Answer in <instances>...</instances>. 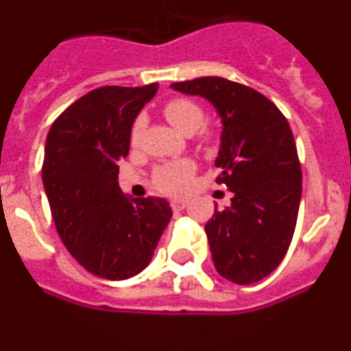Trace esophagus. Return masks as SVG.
Instances as JSON below:
<instances>
[{
    "label": "esophagus",
    "instance_id": "1",
    "mask_svg": "<svg viewBox=\"0 0 351 351\" xmlns=\"http://www.w3.org/2000/svg\"><path fill=\"white\" fill-rule=\"evenodd\" d=\"M188 200H184V198H173L172 202H170V206H172L173 210H182L186 206H188Z\"/></svg>",
    "mask_w": 351,
    "mask_h": 351
}]
</instances>
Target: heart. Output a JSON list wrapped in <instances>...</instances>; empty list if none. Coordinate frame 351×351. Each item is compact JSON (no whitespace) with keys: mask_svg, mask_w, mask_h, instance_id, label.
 I'll return each instance as SVG.
<instances>
[{"mask_svg":"<svg viewBox=\"0 0 351 351\" xmlns=\"http://www.w3.org/2000/svg\"><path fill=\"white\" fill-rule=\"evenodd\" d=\"M167 119L172 123L173 128H178L179 132L191 135L197 132L200 126L204 125L206 114L195 101L190 100H170L163 108ZM145 128V117L138 116L132 126V137L133 144H137L142 137V132ZM195 172L193 161H173V163H167V165L158 167L154 172V184L160 188L161 191L167 193H182L188 188L191 181V176Z\"/></svg>","mask_w":351,"mask_h":351,"instance_id":"heart-1","label":"heart"}]
</instances>
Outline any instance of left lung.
Wrapping results in <instances>:
<instances>
[{"label": "left lung", "instance_id": "1", "mask_svg": "<svg viewBox=\"0 0 351 351\" xmlns=\"http://www.w3.org/2000/svg\"><path fill=\"white\" fill-rule=\"evenodd\" d=\"M170 88L207 100L221 121L216 181L234 197L223 210L214 209L206 235L221 278L256 283L280 265L295 230L302 173L290 125L265 96L223 77Z\"/></svg>", "mask_w": 351, "mask_h": 351}]
</instances>
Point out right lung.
I'll return each mask as SVG.
<instances>
[{
	"label": "right lung",
	"mask_w": 351,
	"mask_h": 351,
	"mask_svg": "<svg viewBox=\"0 0 351 351\" xmlns=\"http://www.w3.org/2000/svg\"><path fill=\"white\" fill-rule=\"evenodd\" d=\"M156 91L158 84L95 89L47 133L42 181L56 230L70 255L101 280L144 271L172 218L165 198H132L117 181L133 123Z\"/></svg>",
	"instance_id": "1"
}]
</instances>
